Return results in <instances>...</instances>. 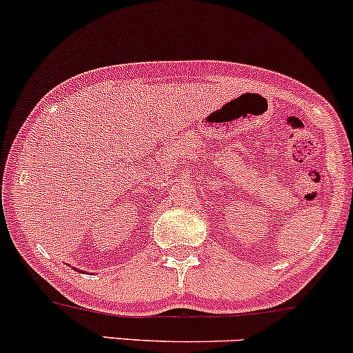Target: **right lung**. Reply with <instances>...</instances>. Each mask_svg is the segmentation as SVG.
<instances>
[{
    "label": "right lung",
    "mask_w": 353,
    "mask_h": 353,
    "mask_svg": "<svg viewBox=\"0 0 353 353\" xmlns=\"http://www.w3.org/2000/svg\"><path fill=\"white\" fill-rule=\"evenodd\" d=\"M72 269H74V270H78V269H76V267H72ZM78 272H79V270H78Z\"/></svg>",
    "instance_id": "obj_1"
}]
</instances>
